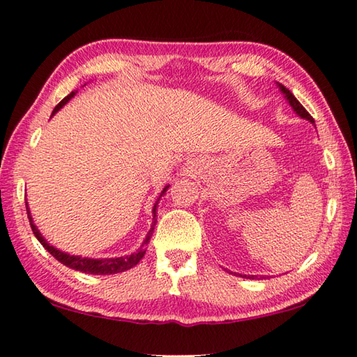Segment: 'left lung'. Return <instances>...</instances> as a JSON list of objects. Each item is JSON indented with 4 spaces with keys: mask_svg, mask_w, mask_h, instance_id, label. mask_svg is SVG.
<instances>
[{
    "mask_svg": "<svg viewBox=\"0 0 357 357\" xmlns=\"http://www.w3.org/2000/svg\"><path fill=\"white\" fill-rule=\"evenodd\" d=\"M280 89H281V92H282L284 95H286V98H287V101L290 102V106L295 109V111H296V114H298V115H300V116H303V119H306V120H309L310 123H315V121H314V119H312V115H310V114H309V112L306 111V109H304V107H303V105H301V102H300V101H298V100L295 98V96H294V93H291L289 89H286V87H284V86H282V84H280ZM250 278H251V280H255V278H256V276H250Z\"/></svg>",
    "mask_w": 357,
    "mask_h": 357,
    "instance_id": "left-lung-1",
    "label": "left lung"
}]
</instances>
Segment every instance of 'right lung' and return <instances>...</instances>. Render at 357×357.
<instances>
[{
    "label": "right lung",
    "mask_w": 357,
    "mask_h": 357,
    "mask_svg": "<svg viewBox=\"0 0 357 357\" xmlns=\"http://www.w3.org/2000/svg\"><path fill=\"white\" fill-rule=\"evenodd\" d=\"M75 96V92H71L70 95H67L66 98H63L59 105H57L54 107L53 111V115L59 111V109L67 105V102L73 98ZM168 187L170 185H165V189L162 190L160 197L164 195V193L168 190ZM159 201V199H158ZM158 204V203H156ZM156 204H154V209H153V213H154V218H156ZM26 212H28V218H29V223H31V228H32V232H34V236L37 237V241L40 242L43 245V248L47 250L50 255H53L57 261H59L61 264L67 265V267L73 268V270H77V271H82V273H89V275H115V273H121V271H126L129 268L135 267L140 262V259L145 256V246L146 243L150 242V237L153 232L150 231L148 232V236L145 238L144 245H142V248L137 251V252H132L131 256H126V257H114V259H89V257H81V256H70L67 255V252L63 251H59L57 248H54V246H51L45 238L42 237L40 232H38V229L36 228L34 222H32L31 218V213H29V209H28V203H26ZM158 220H154L153 225H156ZM153 229V228H151Z\"/></svg>",
    "instance_id": "1"
}]
</instances>
